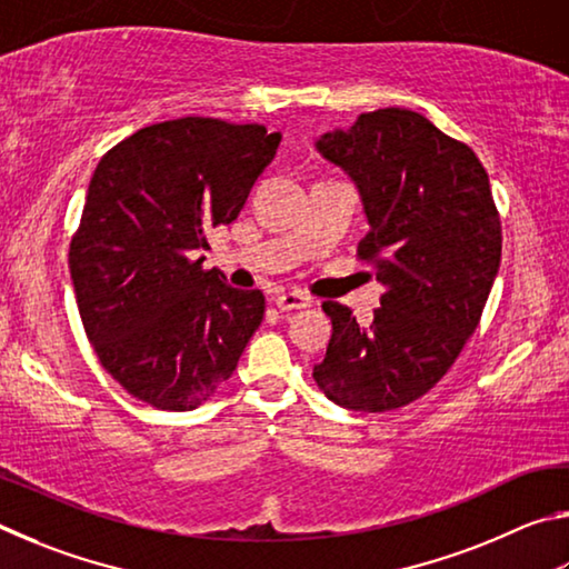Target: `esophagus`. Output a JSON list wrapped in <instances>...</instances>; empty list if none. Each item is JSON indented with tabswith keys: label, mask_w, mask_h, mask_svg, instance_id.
<instances>
[{
	"label": "esophagus",
	"mask_w": 569,
	"mask_h": 569,
	"mask_svg": "<svg viewBox=\"0 0 569 569\" xmlns=\"http://www.w3.org/2000/svg\"><path fill=\"white\" fill-rule=\"evenodd\" d=\"M274 305L279 312H292V310H305V307H310L312 300L302 292H282V295H277Z\"/></svg>",
	"instance_id": "obj_1"
}]
</instances>
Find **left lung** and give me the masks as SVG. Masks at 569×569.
I'll return each instance as SVG.
<instances>
[{
    "label": "left lung",
    "mask_w": 569,
    "mask_h": 569,
    "mask_svg": "<svg viewBox=\"0 0 569 569\" xmlns=\"http://www.w3.org/2000/svg\"><path fill=\"white\" fill-rule=\"evenodd\" d=\"M315 147L360 192L370 232L357 254L385 295L370 325L322 305L332 337L312 377L347 410H397L442 380L480 325L502 254L490 179L470 147L412 109L360 114Z\"/></svg>",
    "instance_id": "obj_1"
}]
</instances>
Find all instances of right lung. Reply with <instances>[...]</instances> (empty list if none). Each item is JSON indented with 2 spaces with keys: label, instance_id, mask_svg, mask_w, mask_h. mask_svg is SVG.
Here are the masks:
<instances>
[{
  "label": "right lung",
  "instance_id": "add662e5",
  "mask_svg": "<svg viewBox=\"0 0 569 569\" xmlns=\"http://www.w3.org/2000/svg\"><path fill=\"white\" fill-rule=\"evenodd\" d=\"M279 132L182 117L99 159L69 272L87 340L124 390L157 410L207 402L237 370L264 295L202 269L207 232L234 222Z\"/></svg>",
  "mask_w": 569,
  "mask_h": 569
}]
</instances>
